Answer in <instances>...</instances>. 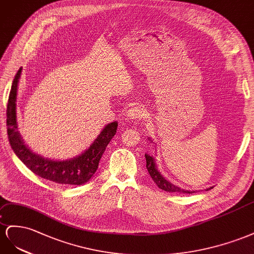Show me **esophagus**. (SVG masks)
<instances>
[{
    "label": "esophagus",
    "instance_id": "34e87169",
    "mask_svg": "<svg viewBox=\"0 0 254 254\" xmlns=\"http://www.w3.org/2000/svg\"><path fill=\"white\" fill-rule=\"evenodd\" d=\"M142 118H143V111L138 106L129 108L127 113V120H140Z\"/></svg>",
    "mask_w": 254,
    "mask_h": 254
}]
</instances>
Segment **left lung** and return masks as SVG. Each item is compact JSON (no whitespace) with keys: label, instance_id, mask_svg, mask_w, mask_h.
Masks as SVG:
<instances>
[{"label":"left lung","instance_id":"obj_1","mask_svg":"<svg viewBox=\"0 0 254 254\" xmlns=\"http://www.w3.org/2000/svg\"><path fill=\"white\" fill-rule=\"evenodd\" d=\"M146 156V161H147V169L150 177L152 178V180L154 181V183L157 185L158 188H161L162 190L168 191V192H180V193H192L194 191H190V190H184L183 188H180L176 185L171 184L170 182H168L166 180L159 171L156 169V165H155V159L153 158V156H151L150 154H144ZM211 190V188H209Z\"/></svg>","mask_w":254,"mask_h":254}]
</instances>
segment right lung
I'll return each mask as SVG.
<instances>
[{
    "label": "right lung",
    "instance_id": "add662e5",
    "mask_svg": "<svg viewBox=\"0 0 254 254\" xmlns=\"http://www.w3.org/2000/svg\"><path fill=\"white\" fill-rule=\"evenodd\" d=\"M21 70L22 69L20 68L17 74L14 75L6 111L7 134H8V140L11 149L28 169L42 179L68 186L82 185L88 182L97 171L99 162L107 144L115 136L118 123L115 121L107 125L103 131L100 133L98 138L92 142L88 150H86L84 153L77 157L69 159V161H51V159L43 158L33 153L25 146L17 131L16 99Z\"/></svg>",
    "mask_w": 254,
    "mask_h": 254
}]
</instances>
